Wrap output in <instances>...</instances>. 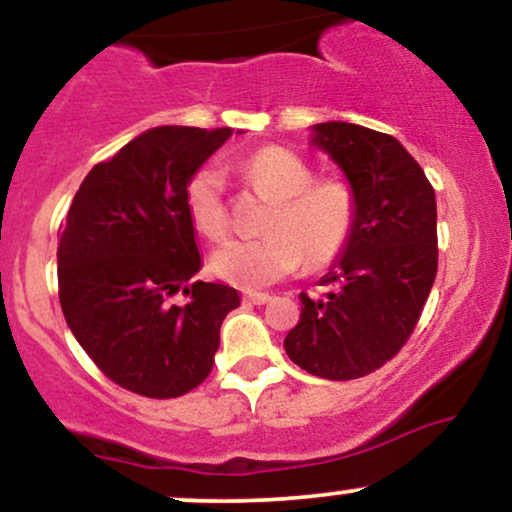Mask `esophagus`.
I'll return each instance as SVG.
<instances>
[{"label":"esophagus","mask_w":512,"mask_h":512,"mask_svg":"<svg viewBox=\"0 0 512 512\" xmlns=\"http://www.w3.org/2000/svg\"><path fill=\"white\" fill-rule=\"evenodd\" d=\"M269 298H272V296H269V293H245L243 301L245 303H252V305H264V303L269 301Z\"/></svg>","instance_id":"1"}]
</instances>
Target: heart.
<instances>
[{
	"label": "heart",
	"instance_id": "obj_1",
	"mask_svg": "<svg viewBox=\"0 0 512 512\" xmlns=\"http://www.w3.org/2000/svg\"><path fill=\"white\" fill-rule=\"evenodd\" d=\"M252 185L274 199L262 238L228 240L211 255V272L240 289H260L301 267L325 269L342 255L356 226V197L339 180H313V168L289 149L264 146L238 163ZM185 209L202 236L228 231L223 175L202 166L185 185Z\"/></svg>",
	"mask_w": 512,
	"mask_h": 512
}]
</instances>
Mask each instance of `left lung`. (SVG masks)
Wrapping results in <instances>:
<instances>
[{"label":"left lung","instance_id":"left-lung-1","mask_svg":"<svg viewBox=\"0 0 512 512\" xmlns=\"http://www.w3.org/2000/svg\"><path fill=\"white\" fill-rule=\"evenodd\" d=\"M310 137L349 180L356 226L322 276L330 291L298 296L301 320L284 349L310 375L354 380L385 366L419 322L438 272L436 192L390 134L320 122Z\"/></svg>","mask_w":512,"mask_h":512}]
</instances>
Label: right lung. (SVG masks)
Listing matches in <instances>:
<instances>
[{"mask_svg": "<svg viewBox=\"0 0 512 512\" xmlns=\"http://www.w3.org/2000/svg\"><path fill=\"white\" fill-rule=\"evenodd\" d=\"M231 127L146 129L96 163L60 226L57 281L69 330L113 383L168 399L214 366L236 289L192 281L202 269L185 185ZM178 290L187 304L169 298Z\"/></svg>", "mask_w": 512, "mask_h": 512, "instance_id": "obj_1", "label": "right lung"}]
</instances>
